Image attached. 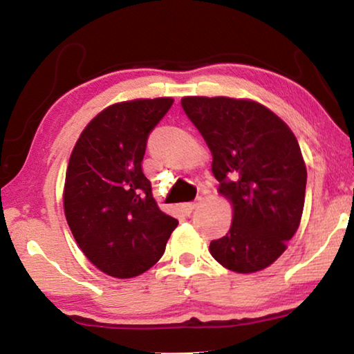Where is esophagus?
<instances>
[{"instance_id":"esophagus-1","label":"esophagus","mask_w":354,"mask_h":354,"mask_svg":"<svg viewBox=\"0 0 354 354\" xmlns=\"http://www.w3.org/2000/svg\"><path fill=\"white\" fill-rule=\"evenodd\" d=\"M196 205H198V203H183L181 205V207H183V211H184V214L185 215H190L192 212H194V209L196 207Z\"/></svg>"}]
</instances>
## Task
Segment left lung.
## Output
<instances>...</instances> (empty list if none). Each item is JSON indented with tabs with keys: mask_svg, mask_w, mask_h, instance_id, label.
I'll return each mask as SVG.
<instances>
[{
	"mask_svg": "<svg viewBox=\"0 0 354 354\" xmlns=\"http://www.w3.org/2000/svg\"><path fill=\"white\" fill-rule=\"evenodd\" d=\"M181 106L211 149L220 195L232 205L230 231L209 251L227 270H263L284 253L301 220L308 171L297 137L251 100L184 97Z\"/></svg>",
	"mask_w": 354,
	"mask_h": 354,
	"instance_id": "obj_1",
	"label": "left lung"
}]
</instances>
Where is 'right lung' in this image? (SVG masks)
<instances>
[{
	"label": "right lung",
	"mask_w": 354,
	"mask_h": 354,
	"mask_svg": "<svg viewBox=\"0 0 354 354\" xmlns=\"http://www.w3.org/2000/svg\"><path fill=\"white\" fill-rule=\"evenodd\" d=\"M171 104L173 98H154L106 107L71 151L65 217L82 253L109 277L134 278L151 268L178 226L142 171L148 136Z\"/></svg>",
	"instance_id": "right-lung-1"
}]
</instances>
